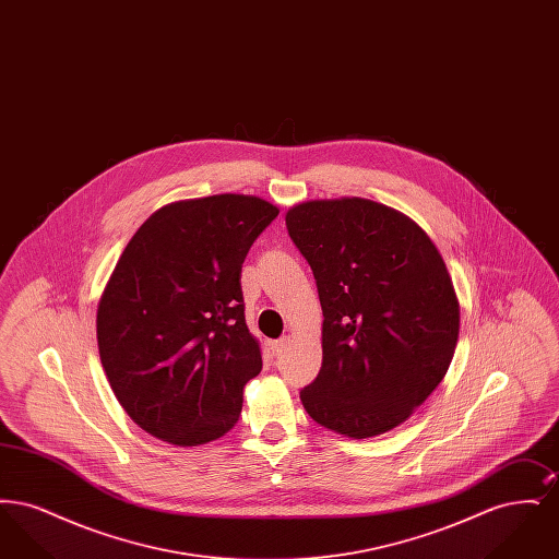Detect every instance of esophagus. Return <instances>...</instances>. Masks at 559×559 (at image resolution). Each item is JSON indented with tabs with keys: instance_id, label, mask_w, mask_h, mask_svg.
Returning a JSON list of instances; mask_svg holds the SVG:
<instances>
[{
	"instance_id": "obj_1",
	"label": "esophagus",
	"mask_w": 559,
	"mask_h": 559,
	"mask_svg": "<svg viewBox=\"0 0 559 559\" xmlns=\"http://www.w3.org/2000/svg\"><path fill=\"white\" fill-rule=\"evenodd\" d=\"M289 342H292L289 337H281V340L272 342V346H270L272 347V354H274V356H281V354L287 349V346H289Z\"/></svg>"
}]
</instances>
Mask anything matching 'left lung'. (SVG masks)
I'll list each match as a JSON object with an SVG mask.
<instances>
[{
    "label": "left lung",
    "mask_w": 559,
    "mask_h": 559,
    "mask_svg": "<svg viewBox=\"0 0 559 559\" xmlns=\"http://www.w3.org/2000/svg\"><path fill=\"white\" fill-rule=\"evenodd\" d=\"M285 219L324 317L322 367L301 404L347 438L385 433L451 367L459 299L447 264L417 222L369 199L306 201Z\"/></svg>",
    "instance_id": "obj_1"
}]
</instances>
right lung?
Listing matches in <instances>:
<instances>
[{
	"label": "right lung",
	"mask_w": 559,
	"mask_h": 559,
	"mask_svg": "<svg viewBox=\"0 0 559 559\" xmlns=\"http://www.w3.org/2000/svg\"><path fill=\"white\" fill-rule=\"evenodd\" d=\"M278 207L251 194L176 201L123 249L98 301L110 390L151 436L176 447L222 438L262 371L245 322L240 267Z\"/></svg>",
	"instance_id": "right-lung-1"
}]
</instances>
